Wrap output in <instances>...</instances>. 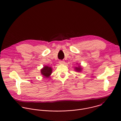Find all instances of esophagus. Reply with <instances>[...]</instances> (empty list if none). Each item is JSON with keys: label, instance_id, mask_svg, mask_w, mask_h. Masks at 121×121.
<instances>
[{"label": "esophagus", "instance_id": "34e87169", "mask_svg": "<svg viewBox=\"0 0 121 121\" xmlns=\"http://www.w3.org/2000/svg\"><path fill=\"white\" fill-rule=\"evenodd\" d=\"M59 64H61V65H63V64H65V61H62V60H60L59 61Z\"/></svg>", "mask_w": 121, "mask_h": 121}]
</instances>
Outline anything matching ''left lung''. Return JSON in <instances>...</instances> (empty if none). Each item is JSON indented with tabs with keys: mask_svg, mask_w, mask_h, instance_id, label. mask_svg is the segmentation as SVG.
<instances>
[{
	"mask_svg": "<svg viewBox=\"0 0 121 121\" xmlns=\"http://www.w3.org/2000/svg\"><path fill=\"white\" fill-rule=\"evenodd\" d=\"M77 64H78V63H77ZM78 66H76L75 67V70L76 71V72H80L82 71V70L83 68L82 67V66L80 65V64H78Z\"/></svg>",
	"mask_w": 121,
	"mask_h": 121,
	"instance_id": "obj_1",
	"label": "left lung"
}]
</instances>
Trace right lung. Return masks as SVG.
Here are the masks:
<instances>
[{
    "label": "right lung",
    "instance_id": "add662e5",
    "mask_svg": "<svg viewBox=\"0 0 121 121\" xmlns=\"http://www.w3.org/2000/svg\"><path fill=\"white\" fill-rule=\"evenodd\" d=\"M53 72L52 68L47 65L44 66L41 69V73L44 78H49Z\"/></svg>",
    "mask_w": 121,
    "mask_h": 121
}]
</instances>
